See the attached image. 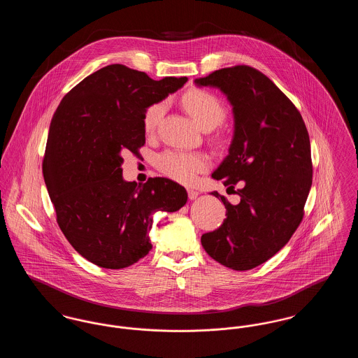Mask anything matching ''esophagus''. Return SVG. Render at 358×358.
I'll list each match as a JSON object with an SVG mask.
<instances>
[{
	"mask_svg": "<svg viewBox=\"0 0 358 358\" xmlns=\"http://www.w3.org/2000/svg\"><path fill=\"white\" fill-rule=\"evenodd\" d=\"M199 192L197 190H193V189H187V196H189V199L190 200H196L197 197H199Z\"/></svg>",
	"mask_w": 358,
	"mask_h": 358,
	"instance_id": "obj_1",
	"label": "esophagus"
}]
</instances>
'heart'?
Segmentation results:
<instances>
[{
	"instance_id": "b5f03b06",
	"label": "heart",
	"mask_w": 358,
	"mask_h": 358,
	"mask_svg": "<svg viewBox=\"0 0 358 358\" xmlns=\"http://www.w3.org/2000/svg\"><path fill=\"white\" fill-rule=\"evenodd\" d=\"M182 106L187 113L204 130H213L225 120V107L222 101L204 90H192L182 96ZM166 110V103L150 104L143 113V129L148 134L153 133L162 120ZM158 171L173 180L192 185L196 182L200 173L208 171L210 158L201 152H182L169 149L159 154L155 159Z\"/></svg>"
}]
</instances>
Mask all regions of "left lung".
<instances>
[{"label":"left lung","instance_id":"8db88e82","mask_svg":"<svg viewBox=\"0 0 358 358\" xmlns=\"http://www.w3.org/2000/svg\"><path fill=\"white\" fill-rule=\"evenodd\" d=\"M194 85L219 88L232 106L234 138L212 178L240 196L234 205L212 192L227 219L201 244L222 266L251 270L282 250L303 219L313 182L306 126L289 98L252 67L217 69Z\"/></svg>","mask_w":358,"mask_h":358}]
</instances>
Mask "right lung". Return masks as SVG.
I'll return each mask as SVG.
<instances>
[{"mask_svg":"<svg viewBox=\"0 0 358 358\" xmlns=\"http://www.w3.org/2000/svg\"><path fill=\"white\" fill-rule=\"evenodd\" d=\"M187 80H153L111 64L75 85L56 108L44 181L62 232L88 262L110 270L134 264L152 250L154 213L187 204L180 184L155 177L138 187L123 180L120 168L122 154L138 153L145 143V110Z\"/></svg>","mask_w":358,"mask_h":358,"instance_id":"right-lung-1","label":"right lung"}]
</instances>
